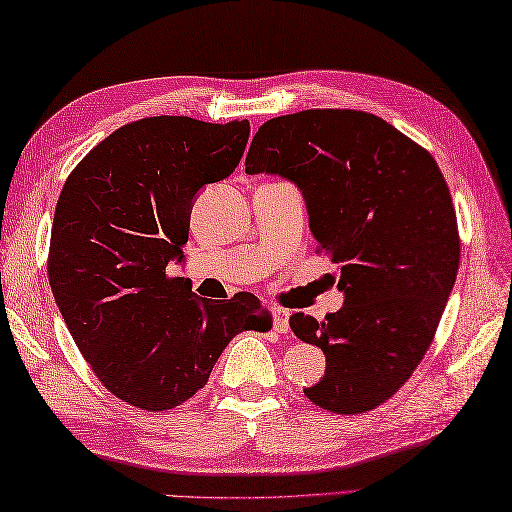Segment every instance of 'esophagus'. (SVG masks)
<instances>
[{
  "instance_id": "obj_1",
  "label": "esophagus",
  "mask_w": 512,
  "mask_h": 512,
  "mask_svg": "<svg viewBox=\"0 0 512 512\" xmlns=\"http://www.w3.org/2000/svg\"><path fill=\"white\" fill-rule=\"evenodd\" d=\"M273 317H275V330L281 332V334H286L290 330V323H288L290 312L277 306V308H273Z\"/></svg>"
}]
</instances>
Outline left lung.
Segmentation results:
<instances>
[{"instance_id":"8db88e82","label":"left lung","mask_w":512,"mask_h":512,"mask_svg":"<svg viewBox=\"0 0 512 512\" xmlns=\"http://www.w3.org/2000/svg\"><path fill=\"white\" fill-rule=\"evenodd\" d=\"M246 173L295 182L317 253L341 268L339 312L290 317L325 354V376L303 394L334 413L376 409L427 354L458 275V220L438 162L374 114L306 110L257 129Z\"/></svg>"}]
</instances>
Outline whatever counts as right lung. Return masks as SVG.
I'll list each match as a JSON object with an SVG mask.
<instances>
[{
  "label": "right lung",
  "mask_w": 512,
  "mask_h": 512,
  "mask_svg": "<svg viewBox=\"0 0 512 512\" xmlns=\"http://www.w3.org/2000/svg\"><path fill=\"white\" fill-rule=\"evenodd\" d=\"M248 132V121L140 118L101 140L63 184L48 253L52 295L96 378L127 405H182L235 334L273 325L250 292L206 301L167 273L182 262L195 193L231 176Z\"/></svg>",
  "instance_id": "obj_1"
}]
</instances>
